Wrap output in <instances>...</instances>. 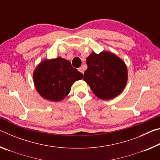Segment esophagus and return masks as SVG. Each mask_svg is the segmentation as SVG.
Instances as JSON below:
<instances>
[{
    "instance_id": "34e87169",
    "label": "esophagus",
    "mask_w": 160,
    "mask_h": 160,
    "mask_svg": "<svg viewBox=\"0 0 160 160\" xmlns=\"http://www.w3.org/2000/svg\"><path fill=\"white\" fill-rule=\"evenodd\" d=\"M78 70H79V71L81 72V73L84 74V70H83V69L82 68H78Z\"/></svg>"
}]
</instances>
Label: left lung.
I'll return each instance as SVG.
<instances>
[{
    "label": "left lung",
    "mask_w": 160,
    "mask_h": 160,
    "mask_svg": "<svg viewBox=\"0 0 160 160\" xmlns=\"http://www.w3.org/2000/svg\"><path fill=\"white\" fill-rule=\"evenodd\" d=\"M86 63L83 79L98 98L109 100L122 92L128 80V70L122 59L109 51L92 52Z\"/></svg>",
    "instance_id": "8db88e82"
}]
</instances>
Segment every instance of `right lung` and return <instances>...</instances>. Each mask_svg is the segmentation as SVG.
<instances>
[{
    "label": "right lung",
    "instance_id": "right-lung-1",
    "mask_svg": "<svg viewBox=\"0 0 160 160\" xmlns=\"http://www.w3.org/2000/svg\"><path fill=\"white\" fill-rule=\"evenodd\" d=\"M83 75L71 66L69 61L61 57L43 61L33 73L35 88L43 98L60 102L70 91L75 81Z\"/></svg>",
    "mask_w": 160,
    "mask_h": 160
}]
</instances>
